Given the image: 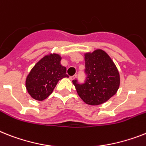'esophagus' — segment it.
<instances>
[{
    "label": "esophagus",
    "mask_w": 146,
    "mask_h": 146,
    "mask_svg": "<svg viewBox=\"0 0 146 146\" xmlns=\"http://www.w3.org/2000/svg\"><path fill=\"white\" fill-rule=\"evenodd\" d=\"M77 78V75H73V76H70V77H69V78H70V80H74V79H75V78Z\"/></svg>",
    "instance_id": "1"
}]
</instances>
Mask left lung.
<instances>
[{"label": "left lung", "instance_id": "left-lung-1", "mask_svg": "<svg viewBox=\"0 0 146 146\" xmlns=\"http://www.w3.org/2000/svg\"><path fill=\"white\" fill-rule=\"evenodd\" d=\"M85 74L84 83L80 84L76 79L72 82L80 98L87 104H102L117 92L119 72L105 51L96 50L85 54Z\"/></svg>", "mask_w": 146, "mask_h": 146}]
</instances>
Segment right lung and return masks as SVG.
Returning <instances> with one entry per match:
<instances>
[{"label":"right lung","instance_id":"obj_1","mask_svg":"<svg viewBox=\"0 0 146 146\" xmlns=\"http://www.w3.org/2000/svg\"><path fill=\"white\" fill-rule=\"evenodd\" d=\"M58 54L45 56L32 68L26 80V88L31 97L42 101L54 91L58 81L68 78L66 68L60 64Z\"/></svg>","mask_w":146,"mask_h":146}]
</instances>
